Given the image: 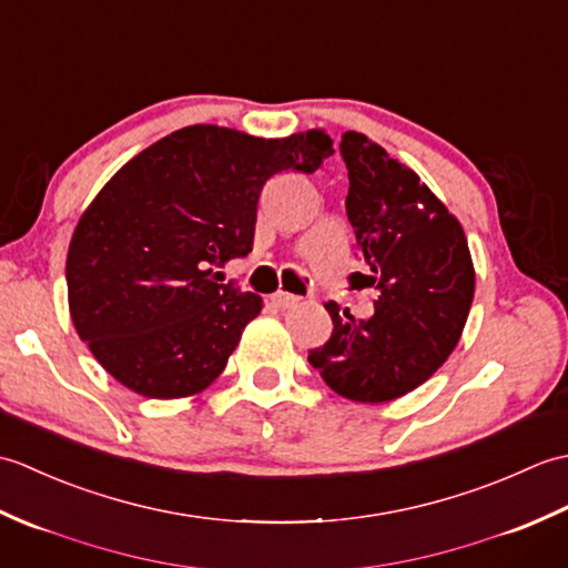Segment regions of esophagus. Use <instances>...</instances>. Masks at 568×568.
I'll list each match as a JSON object with an SVG mask.
<instances>
[{
	"mask_svg": "<svg viewBox=\"0 0 568 568\" xmlns=\"http://www.w3.org/2000/svg\"><path fill=\"white\" fill-rule=\"evenodd\" d=\"M271 300H273L275 307L287 310V307L300 305V300H303V297H297V295H293V293H285V291H277V293L271 295Z\"/></svg>",
	"mask_w": 568,
	"mask_h": 568,
	"instance_id": "obj_1",
	"label": "esophagus"
}]
</instances>
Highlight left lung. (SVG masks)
Wrapping results in <instances>:
<instances>
[{"label": "left lung", "instance_id": "obj_1", "mask_svg": "<svg viewBox=\"0 0 568 568\" xmlns=\"http://www.w3.org/2000/svg\"><path fill=\"white\" fill-rule=\"evenodd\" d=\"M346 214L381 291L368 320L327 303L329 342L307 361L354 403H390L419 388L462 339L476 273L466 234L419 175L376 141L346 131Z\"/></svg>", "mask_w": 568, "mask_h": 568}]
</instances>
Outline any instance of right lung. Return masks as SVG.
Returning <instances> with one entry per match:
<instances>
[{"label": "right lung", "mask_w": 568, "mask_h": 568, "mask_svg": "<svg viewBox=\"0 0 568 568\" xmlns=\"http://www.w3.org/2000/svg\"><path fill=\"white\" fill-rule=\"evenodd\" d=\"M334 153L324 129L285 139L195 124L151 143L82 212L65 261L82 342L124 388L155 400L202 393L263 300L214 268L248 256L263 185Z\"/></svg>", "instance_id": "add662e5"}]
</instances>
